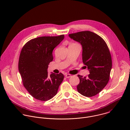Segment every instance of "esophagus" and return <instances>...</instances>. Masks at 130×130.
I'll list each match as a JSON object with an SVG mask.
<instances>
[{"instance_id":"esophagus-1","label":"esophagus","mask_w":130,"mask_h":130,"mask_svg":"<svg viewBox=\"0 0 130 130\" xmlns=\"http://www.w3.org/2000/svg\"><path fill=\"white\" fill-rule=\"evenodd\" d=\"M71 77V75H69V74H67V75H65V77L67 78H70Z\"/></svg>"}]
</instances>
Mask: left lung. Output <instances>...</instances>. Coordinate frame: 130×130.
I'll return each mask as SVG.
<instances>
[{
  "instance_id": "left-lung-1",
  "label": "left lung",
  "mask_w": 130,
  "mask_h": 130,
  "mask_svg": "<svg viewBox=\"0 0 130 130\" xmlns=\"http://www.w3.org/2000/svg\"><path fill=\"white\" fill-rule=\"evenodd\" d=\"M69 36L82 45L83 63L89 71L87 77L78 75V91L85 97L94 96L109 81L112 62L108 48L100 36L89 31L69 34Z\"/></svg>"
}]
</instances>
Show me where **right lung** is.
<instances>
[{
    "label": "right lung",
    "instance_id": "obj_1",
    "mask_svg": "<svg viewBox=\"0 0 130 130\" xmlns=\"http://www.w3.org/2000/svg\"><path fill=\"white\" fill-rule=\"evenodd\" d=\"M64 39V35L42 36L28 42L23 47L18 62V70L24 87L34 98L47 101L56 95L64 79L62 73L47 69L53 61V50Z\"/></svg>",
    "mask_w": 130,
    "mask_h": 130
}]
</instances>
